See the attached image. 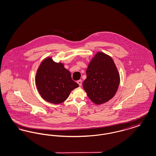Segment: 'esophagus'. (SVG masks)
<instances>
[{
	"mask_svg": "<svg viewBox=\"0 0 156 156\" xmlns=\"http://www.w3.org/2000/svg\"><path fill=\"white\" fill-rule=\"evenodd\" d=\"M77 83H78V85H80V87H81V86L82 83V82L81 80H78V81H77Z\"/></svg>",
	"mask_w": 156,
	"mask_h": 156,
	"instance_id": "obj_1",
	"label": "esophagus"
}]
</instances>
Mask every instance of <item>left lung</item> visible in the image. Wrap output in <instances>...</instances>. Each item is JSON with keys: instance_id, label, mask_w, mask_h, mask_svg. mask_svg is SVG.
Here are the masks:
<instances>
[{"instance_id": "obj_1", "label": "left lung", "mask_w": 156, "mask_h": 156, "mask_svg": "<svg viewBox=\"0 0 156 156\" xmlns=\"http://www.w3.org/2000/svg\"><path fill=\"white\" fill-rule=\"evenodd\" d=\"M82 86L94 104L107 102L116 94L120 83L118 68L111 57L98 52L89 62Z\"/></svg>"}]
</instances>
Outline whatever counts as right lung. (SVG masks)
<instances>
[{"instance_id":"right-lung-1","label":"right lung","mask_w":156,"mask_h":156,"mask_svg":"<svg viewBox=\"0 0 156 156\" xmlns=\"http://www.w3.org/2000/svg\"><path fill=\"white\" fill-rule=\"evenodd\" d=\"M35 82L41 97L54 104L64 102L71 92L79 87L64 64L54 62L50 57L43 59L39 66Z\"/></svg>"}]
</instances>
